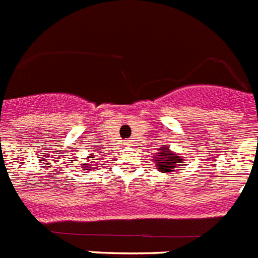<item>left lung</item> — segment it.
<instances>
[{"label": "left lung", "mask_w": 258, "mask_h": 258, "mask_svg": "<svg viewBox=\"0 0 258 258\" xmlns=\"http://www.w3.org/2000/svg\"><path fill=\"white\" fill-rule=\"evenodd\" d=\"M156 168L161 173H170L174 174L173 172H179L181 168L186 165L185 159H182L177 152H173L169 147H164L160 148V152L157 153V157H155ZM177 174V173H176Z\"/></svg>", "instance_id": "8db88e82"}]
</instances>
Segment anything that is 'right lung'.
<instances>
[{
    "mask_svg": "<svg viewBox=\"0 0 258 258\" xmlns=\"http://www.w3.org/2000/svg\"><path fill=\"white\" fill-rule=\"evenodd\" d=\"M88 157H89V160H88V161H86V162H84V164H81V168H82V169H84V170H90V169H96V166L97 165H94V166H92V168H90V166H89V165H90V160H92L93 159V155H90V156H88Z\"/></svg>",
    "mask_w": 258,
    "mask_h": 258,
    "instance_id": "right-lung-1",
    "label": "right lung"
}]
</instances>
